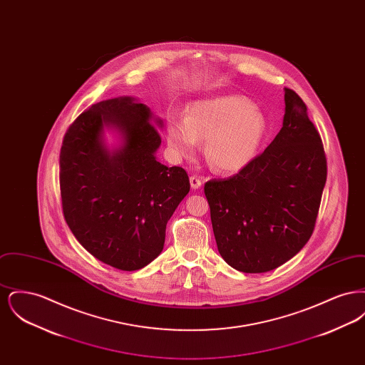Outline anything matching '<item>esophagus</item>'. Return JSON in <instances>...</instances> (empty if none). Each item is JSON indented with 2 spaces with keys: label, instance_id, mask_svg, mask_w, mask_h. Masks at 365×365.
<instances>
[{
  "label": "esophagus",
  "instance_id": "34e87169",
  "mask_svg": "<svg viewBox=\"0 0 365 365\" xmlns=\"http://www.w3.org/2000/svg\"><path fill=\"white\" fill-rule=\"evenodd\" d=\"M190 185L191 189H200L201 187V185H202V179H200L198 176H195V175H192L190 176Z\"/></svg>",
  "mask_w": 365,
  "mask_h": 365
}]
</instances>
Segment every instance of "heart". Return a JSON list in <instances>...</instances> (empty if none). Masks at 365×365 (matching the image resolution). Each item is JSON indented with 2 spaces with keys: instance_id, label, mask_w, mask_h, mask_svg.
<instances>
[{
  "instance_id": "1",
  "label": "heart",
  "mask_w": 365,
  "mask_h": 365,
  "mask_svg": "<svg viewBox=\"0 0 365 365\" xmlns=\"http://www.w3.org/2000/svg\"><path fill=\"white\" fill-rule=\"evenodd\" d=\"M267 120L257 106L240 96L200 100L187 108V116L171 115L167 139L175 156L190 157L200 139H207L205 156L219 173L235 174L247 167L260 150Z\"/></svg>"
}]
</instances>
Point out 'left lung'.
<instances>
[{"label": "left lung", "instance_id": "1", "mask_svg": "<svg viewBox=\"0 0 365 365\" xmlns=\"http://www.w3.org/2000/svg\"><path fill=\"white\" fill-rule=\"evenodd\" d=\"M284 104L283 127L267 149L238 174L204 186L219 253L246 274L275 269L305 246L327 179L307 105L292 88Z\"/></svg>", "mask_w": 365, "mask_h": 365}]
</instances>
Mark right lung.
<instances>
[{"label":"right lung","instance_id":"right-lung-1","mask_svg":"<svg viewBox=\"0 0 365 365\" xmlns=\"http://www.w3.org/2000/svg\"><path fill=\"white\" fill-rule=\"evenodd\" d=\"M150 119L131 97L101 101L71 124L60 152L67 225L90 255L120 271L140 269L161 253L167 223L190 190L182 167L157 161L161 137ZM104 125L123 134L112 154L102 143Z\"/></svg>","mask_w":365,"mask_h":365}]
</instances>
